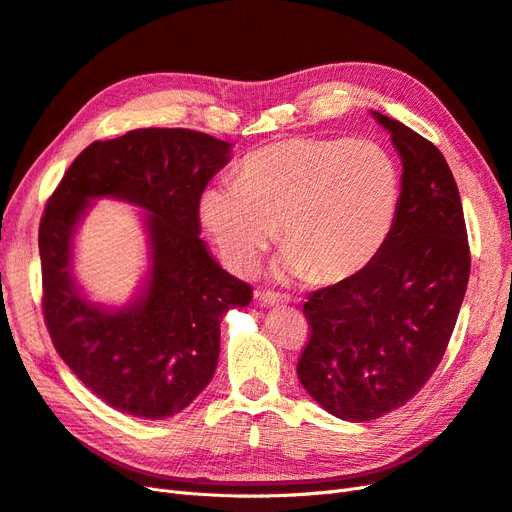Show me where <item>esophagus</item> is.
Listing matches in <instances>:
<instances>
[{
	"label": "esophagus",
	"instance_id": "34e87169",
	"mask_svg": "<svg viewBox=\"0 0 512 512\" xmlns=\"http://www.w3.org/2000/svg\"><path fill=\"white\" fill-rule=\"evenodd\" d=\"M257 298L259 302L264 306H274V304H283L287 302V298L283 294H279V291H257Z\"/></svg>",
	"mask_w": 512,
	"mask_h": 512
}]
</instances>
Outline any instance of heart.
Masks as SVG:
<instances>
[{
  "instance_id": "1",
  "label": "heart",
  "mask_w": 512,
  "mask_h": 512,
  "mask_svg": "<svg viewBox=\"0 0 512 512\" xmlns=\"http://www.w3.org/2000/svg\"><path fill=\"white\" fill-rule=\"evenodd\" d=\"M401 169L371 139L291 137L248 154L236 184L201 195V221L236 272H251L281 229L285 268L317 285L352 279L382 251Z\"/></svg>"
}]
</instances>
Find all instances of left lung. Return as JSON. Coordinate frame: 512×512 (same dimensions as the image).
Returning <instances> with one entry per match:
<instances>
[{
	"mask_svg": "<svg viewBox=\"0 0 512 512\" xmlns=\"http://www.w3.org/2000/svg\"><path fill=\"white\" fill-rule=\"evenodd\" d=\"M403 158L401 201L379 255L352 279L311 291L298 379L330 414L367 422L405 405L442 362L470 279L452 171L435 145L375 113Z\"/></svg>",
	"mask_w": 512,
	"mask_h": 512,
	"instance_id": "left-lung-1",
	"label": "left lung"
}]
</instances>
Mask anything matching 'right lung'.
Listing matches in <instances>:
<instances>
[{"label":"right lung","mask_w":512,"mask_h":512,"mask_svg":"<svg viewBox=\"0 0 512 512\" xmlns=\"http://www.w3.org/2000/svg\"><path fill=\"white\" fill-rule=\"evenodd\" d=\"M231 143L186 128H137L94 141L72 160L40 218L42 315L57 354L111 407L160 420L210 384L221 319L253 300L199 238V199ZM92 196H120L151 212L153 270L144 298L105 314L78 296L69 242Z\"/></svg>","instance_id":"1"}]
</instances>
